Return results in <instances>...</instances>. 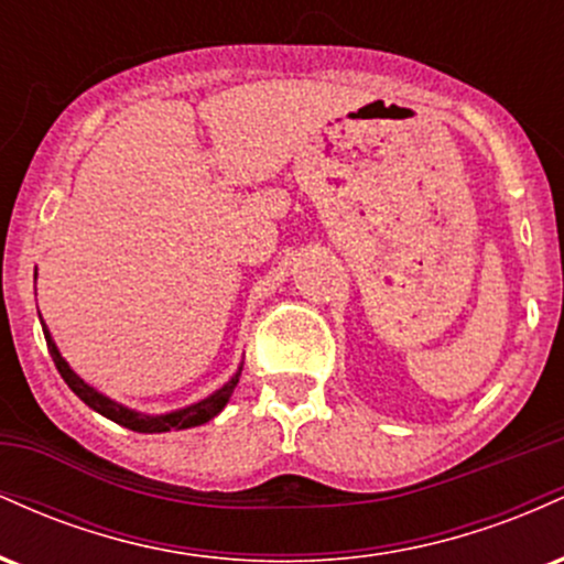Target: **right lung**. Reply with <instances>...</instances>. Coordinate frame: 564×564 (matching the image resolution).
I'll return each mask as SVG.
<instances>
[{"label":"right lung","instance_id":"1","mask_svg":"<svg viewBox=\"0 0 564 564\" xmlns=\"http://www.w3.org/2000/svg\"><path fill=\"white\" fill-rule=\"evenodd\" d=\"M42 332H44V339H47L50 355H53L57 371H61L63 381H66L70 390L76 392V398L84 400V403L93 408V411L100 413V416L111 419V422L127 426V430H132V432H145V435H156V432H172V430H191V426H200V424L212 422V419H215L217 413L228 405L230 394H232V390H236L238 377H241V368H243V364L238 366V371L232 373V377L225 381L219 390L196 400V403L177 408V411H170V413H142V411H134V408H129V405L116 403V400L108 398V394L97 392L93 384H87V381H84L79 373L68 366V360L63 358L61 349H57V345H55L53 334H50V328L44 326V321H42Z\"/></svg>","mask_w":564,"mask_h":564}]
</instances>
